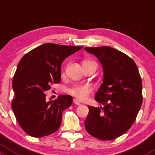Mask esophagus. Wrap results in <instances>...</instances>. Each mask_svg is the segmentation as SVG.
Wrapping results in <instances>:
<instances>
[{"label":"esophagus","instance_id":"1","mask_svg":"<svg viewBox=\"0 0 155 155\" xmlns=\"http://www.w3.org/2000/svg\"><path fill=\"white\" fill-rule=\"evenodd\" d=\"M74 103L76 105H81L80 101H79V100H77V99H74Z\"/></svg>","mask_w":155,"mask_h":155}]
</instances>
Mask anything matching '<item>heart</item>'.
Instances as JSON below:
<instances>
[{
	"label": "heart",
	"instance_id": "obj_1",
	"mask_svg": "<svg viewBox=\"0 0 155 155\" xmlns=\"http://www.w3.org/2000/svg\"><path fill=\"white\" fill-rule=\"evenodd\" d=\"M93 88L91 84L76 85L68 90V93L79 100H84L93 92Z\"/></svg>",
	"mask_w": 155,
	"mask_h": 155
}]
</instances>
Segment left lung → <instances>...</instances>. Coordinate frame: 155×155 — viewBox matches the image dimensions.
I'll return each mask as SVG.
<instances>
[{
	"label": "left lung",
	"mask_w": 155,
	"mask_h": 155,
	"mask_svg": "<svg viewBox=\"0 0 155 155\" xmlns=\"http://www.w3.org/2000/svg\"><path fill=\"white\" fill-rule=\"evenodd\" d=\"M102 64L103 83L95 99L104 107L88 106L87 132L101 140H111L126 133L135 122L143 102L142 81L132 58L111 47H90Z\"/></svg>",
	"instance_id": "obj_1"
}]
</instances>
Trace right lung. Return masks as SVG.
Segmentation results:
<instances>
[{"label":"right lung","instance_id":"1","mask_svg":"<svg viewBox=\"0 0 155 155\" xmlns=\"http://www.w3.org/2000/svg\"><path fill=\"white\" fill-rule=\"evenodd\" d=\"M81 46L45 43L25 54L18 63L12 81L15 98L12 108L23 131L31 137H42L57 132L62 114L73 102L69 95L46 101L45 91L61 80V65L66 57Z\"/></svg>","mask_w":155,"mask_h":155}]
</instances>
